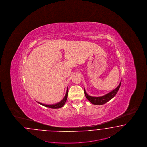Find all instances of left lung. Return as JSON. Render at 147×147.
<instances>
[{"instance_id":"obj_1","label":"left lung","mask_w":147,"mask_h":147,"mask_svg":"<svg viewBox=\"0 0 147 147\" xmlns=\"http://www.w3.org/2000/svg\"><path fill=\"white\" fill-rule=\"evenodd\" d=\"M121 81L119 86L116 89H115L111 92L108 93L107 94L100 97H92V96H89L86 92L85 89H84V92L86 98L89 100V102H90L92 104H95V105H102L106 103L107 102H108L109 100H111L113 97H115V96L116 95V94L119 91L121 86Z\"/></svg>"}]
</instances>
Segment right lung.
Returning <instances> with one entry per match:
<instances>
[{"mask_svg": "<svg viewBox=\"0 0 147 147\" xmlns=\"http://www.w3.org/2000/svg\"><path fill=\"white\" fill-rule=\"evenodd\" d=\"M67 96H68V89H67L66 90V94L65 97H64V98L61 101L59 102V103H57L56 104H44V103H40V102H38L37 101H36L37 103H39L41 105H42L44 107H46L47 108H52V109H58V108H62V107H63L64 105V104L66 102V100L67 98Z\"/></svg>", "mask_w": 147, "mask_h": 147, "instance_id": "1", "label": "right lung"}]
</instances>
